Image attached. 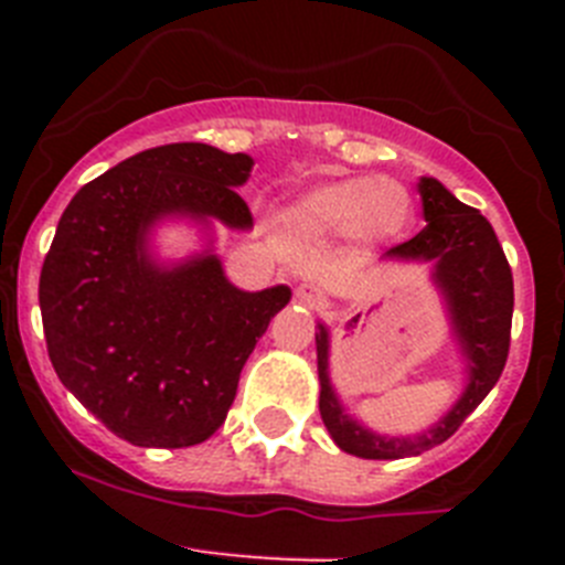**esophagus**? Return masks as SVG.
I'll use <instances>...</instances> for the list:
<instances>
[{"instance_id":"34e87169","label":"esophagus","mask_w":565,"mask_h":565,"mask_svg":"<svg viewBox=\"0 0 565 565\" xmlns=\"http://www.w3.org/2000/svg\"><path fill=\"white\" fill-rule=\"evenodd\" d=\"M294 299H297L302 308H308V311H313V308L322 306V294H319L317 286H313V282H308V279L297 288V291H294Z\"/></svg>"}]
</instances>
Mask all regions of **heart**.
Returning <instances> with one entry per match:
<instances>
[{"mask_svg":"<svg viewBox=\"0 0 565 565\" xmlns=\"http://www.w3.org/2000/svg\"><path fill=\"white\" fill-rule=\"evenodd\" d=\"M411 192L393 178H339L317 183L279 209V223L297 237L344 234L356 246H384L413 226Z\"/></svg>","mask_w":565,"mask_h":565,"instance_id":"obj_1","label":"heart"}]
</instances>
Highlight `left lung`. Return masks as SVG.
I'll list each match as a JSON object with an SVG mask.
<instances>
[{"label": "left lung", "mask_w": 565, "mask_h": 565, "mask_svg": "<svg viewBox=\"0 0 565 565\" xmlns=\"http://www.w3.org/2000/svg\"><path fill=\"white\" fill-rule=\"evenodd\" d=\"M418 194L427 226L413 239L382 254V263L430 266V282L441 297L450 342L463 371L461 396L427 430L387 436L371 430L348 413L331 382V328L317 322L319 416L333 444L348 456L396 461L444 444L476 411L501 379L509 353V328L515 288L495 232L478 209L467 206L436 178H418Z\"/></svg>", "instance_id": "1"}]
</instances>
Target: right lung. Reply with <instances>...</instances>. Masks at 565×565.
<instances>
[{"label": "right lung", "mask_w": 565, "mask_h": 565, "mask_svg": "<svg viewBox=\"0 0 565 565\" xmlns=\"http://www.w3.org/2000/svg\"><path fill=\"white\" fill-rule=\"evenodd\" d=\"M254 158L209 143L143 149L64 209L39 277L58 379L135 447H194L223 422L239 371L291 288L243 291L217 257V226L248 232L237 189ZM183 222L199 248L167 258L157 232Z\"/></svg>", "instance_id": "add662e5"}]
</instances>
